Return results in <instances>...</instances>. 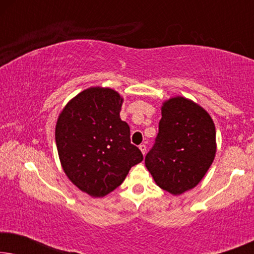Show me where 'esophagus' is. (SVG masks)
Returning <instances> with one entry per match:
<instances>
[{"label":"esophagus","instance_id":"34e87169","mask_svg":"<svg viewBox=\"0 0 254 254\" xmlns=\"http://www.w3.org/2000/svg\"><path fill=\"white\" fill-rule=\"evenodd\" d=\"M138 148H140V150H141L142 154L145 155V152H147V147H145V144H141Z\"/></svg>","mask_w":254,"mask_h":254}]
</instances>
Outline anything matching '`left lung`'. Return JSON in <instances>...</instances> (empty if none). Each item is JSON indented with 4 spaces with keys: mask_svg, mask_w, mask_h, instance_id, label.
<instances>
[{
    "mask_svg": "<svg viewBox=\"0 0 254 254\" xmlns=\"http://www.w3.org/2000/svg\"><path fill=\"white\" fill-rule=\"evenodd\" d=\"M162 119L145 166L156 185L172 195L192 190L213 164L216 129L209 113L182 96L163 102Z\"/></svg>",
    "mask_w": 254,
    "mask_h": 254,
    "instance_id": "1",
    "label": "left lung"
}]
</instances>
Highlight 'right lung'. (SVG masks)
<instances>
[{
    "label": "right lung",
    "mask_w": 254,
    "mask_h": 254,
    "mask_svg": "<svg viewBox=\"0 0 254 254\" xmlns=\"http://www.w3.org/2000/svg\"><path fill=\"white\" fill-rule=\"evenodd\" d=\"M124 98L110 88L91 86L65 104L55 126L59 158L68 179L92 197L120 186L131 166L143 161L121 120Z\"/></svg>",
    "instance_id": "1"
}]
</instances>
